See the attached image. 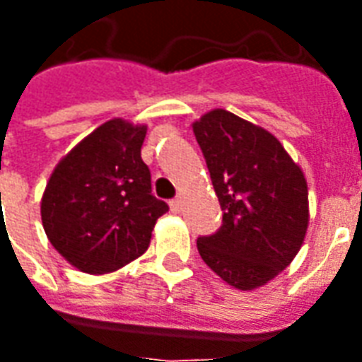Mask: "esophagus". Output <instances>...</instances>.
Returning a JSON list of instances; mask_svg holds the SVG:
<instances>
[{
  "label": "esophagus",
  "mask_w": 362,
  "mask_h": 362,
  "mask_svg": "<svg viewBox=\"0 0 362 362\" xmlns=\"http://www.w3.org/2000/svg\"><path fill=\"white\" fill-rule=\"evenodd\" d=\"M180 209H182V199H180V197H174V199H170V211L180 213Z\"/></svg>",
  "instance_id": "34e87169"
}]
</instances>
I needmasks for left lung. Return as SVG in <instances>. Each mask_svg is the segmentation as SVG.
<instances>
[{
  "instance_id": "8db88e82",
  "label": "left lung",
  "mask_w": 362,
  "mask_h": 362,
  "mask_svg": "<svg viewBox=\"0 0 362 362\" xmlns=\"http://www.w3.org/2000/svg\"><path fill=\"white\" fill-rule=\"evenodd\" d=\"M194 134L223 209V225L197 238L207 266L243 291L266 285L293 262L308 227L303 170L269 132L211 110Z\"/></svg>"
}]
</instances>
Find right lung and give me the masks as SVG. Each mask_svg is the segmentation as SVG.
<instances>
[{"instance_id": "1", "label": "right lung", "mask_w": 362, "mask_h": 362, "mask_svg": "<svg viewBox=\"0 0 362 362\" xmlns=\"http://www.w3.org/2000/svg\"><path fill=\"white\" fill-rule=\"evenodd\" d=\"M145 126L110 119L54 168L42 196V225L52 246L85 273H108L147 250L153 227L168 211L151 194L143 163Z\"/></svg>"}]
</instances>
